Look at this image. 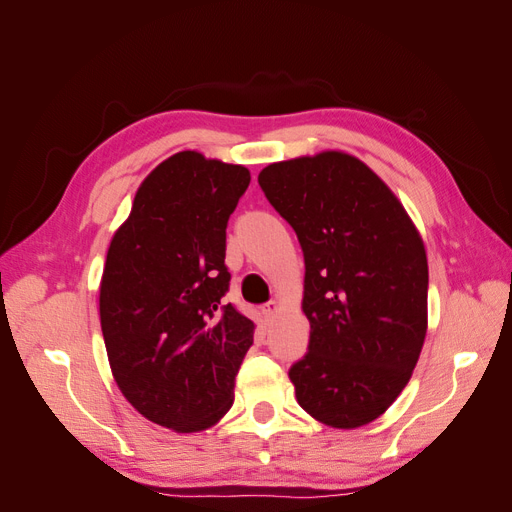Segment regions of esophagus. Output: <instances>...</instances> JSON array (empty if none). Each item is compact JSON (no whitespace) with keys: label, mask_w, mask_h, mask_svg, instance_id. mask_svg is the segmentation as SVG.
I'll list each match as a JSON object with an SVG mask.
<instances>
[{"label":"esophagus","mask_w":512,"mask_h":512,"mask_svg":"<svg viewBox=\"0 0 512 512\" xmlns=\"http://www.w3.org/2000/svg\"><path fill=\"white\" fill-rule=\"evenodd\" d=\"M280 303L277 301H271V303H267V305H262V314H265V318L267 320H271V318H275L277 314H280Z\"/></svg>","instance_id":"34e87169"}]
</instances>
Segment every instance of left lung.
Instances as JSON below:
<instances>
[{"mask_svg":"<svg viewBox=\"0 0 512 512\" xmlns=\"http://www.w3.org/2000/svg\"><path fill=\"white\" fill-rule=\"evenodd\" d=\"M258 183L297 232L309 348L288 371L318 423L356 429L406 389L427 335V254L399 198L344 151L269 164Z\"/></svg>","mask_w":512,"mask_h":512,"instance_id":"obj_1","label":"left lung"}]
</instances>
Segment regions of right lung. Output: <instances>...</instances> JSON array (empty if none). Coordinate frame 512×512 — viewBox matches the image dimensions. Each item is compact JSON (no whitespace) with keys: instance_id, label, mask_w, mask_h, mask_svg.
I'll list each match as a JSON object with an SVG mask.
<instances>
[{"instance_id":"add662e5","label":"right lung","mask_w":512,"mask_h":512,"mask_svg":"<svg viewBox=\"0 0 512 512\" xmlns=\"http://www.w3.org/2000/svg\"><path fill=\"white\" fill-rule=\"evenodd\" d=\"M241 164L179 151L138 185L108 245L100 324L113 378L151 423L177 433L220 423L256 324L222 305L226 224L250 185Z\"/></svg>"}]
</instances>
